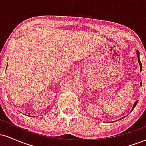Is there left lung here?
<instances>
[{
  "label": "left lung",
  "instance_id": "8db88e82",
  "mask_svg": "<svg viewBox=\"0 0 146 146\" xmlns=\"http://www.w3.org/2000/svg\"><path fill=\"white\" fill-rule=\"evenodd\" d=\"M136 52H137V58H138V62H139V65H140V69H142V64H141V62L140 59H139V51L138 50H137ZM140 85H141V82H140ZM137 103H138V100H137V101H136V102H135V104H134L133 106H132V108L131 111H130V113H131V112L132 111V110H133L134 108H135V107L136 106V105H137ZM124 117H125H125H122V118H121V119L124 118Z\"/></svg>",
  "mask_w": 146,
  "mask_h": 146
}]
</instances>
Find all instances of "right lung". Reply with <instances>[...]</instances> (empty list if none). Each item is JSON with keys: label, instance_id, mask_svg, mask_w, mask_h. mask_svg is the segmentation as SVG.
Wrapping results in <instances>:
<instances>
[{"label": "right lung", "instance_id": "right-lung-1", "mask_svg": "<svg viewBox=\"0 0 146 146\" xmlns=\"http://www.w3.org/2000/svg\"><path fill=\"white\" fill-rule=\"evenodd\" d=\"M33 117H34V116H33Z\"/></svg>", "mask_w": 146, "mask_h": 146}]
</instances>
